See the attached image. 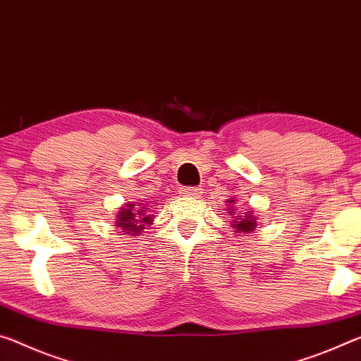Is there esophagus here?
<instances>
[{"mask_svg": "<svg viewBox=\"0 0 361 361\" xmlns=\"http://www.w3.org/2000/svg\"><path fill=\"white\" fill-rule=\"evenodd\" d=\"M182 193H184V197H187V198H198L200 193H202V188L184 187V188H182Z\"/></svg>", "mask_w": 361, "mask_h": 361, "instance_id": "obj_1", "label": "esophagus"}]
</instances>
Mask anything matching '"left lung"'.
Listing matches in <instances>:
<instances>
[{
	"label": "left lung",
	"mask_w": 361,
	"mask_h": 361,
	"mask_svg": "<svg viewBox=\"0 0 361 361\" xmlns=\"http://www.w3.org/2000/svg\"><path fill=\"white\" fill-rule=\"evenodd\" d=\"M233 202V200H232ZM236 221L232 224V227L236 228V232H247L250 233L251 230L256 227V217H252L251 214L246 216H235Z\"/></svg>",
	"instance_id": "left-lung-1"
}]
</instances>
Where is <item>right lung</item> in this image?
I'll return each instance as SVG.
<instances>
[{"label":"right lung","instance_id":"add662e5","mask_svg":"<svg viewBox=\"0 0 361 361\" xmlns=\"http://www.w3.org/2000/svg\"><path fill=\"white\" fill-rule=\"evenodd\" d=\"M150 206H144V203H139L137 206L133 203H128L126 208H123L121 212H118V221H116V227H121V230L125 232H133L137 233L144 230V226L150 224L152 219L145 214L147 209Z\"/></svg>","mask_w":361,"mask_h":361}]
</instances>
